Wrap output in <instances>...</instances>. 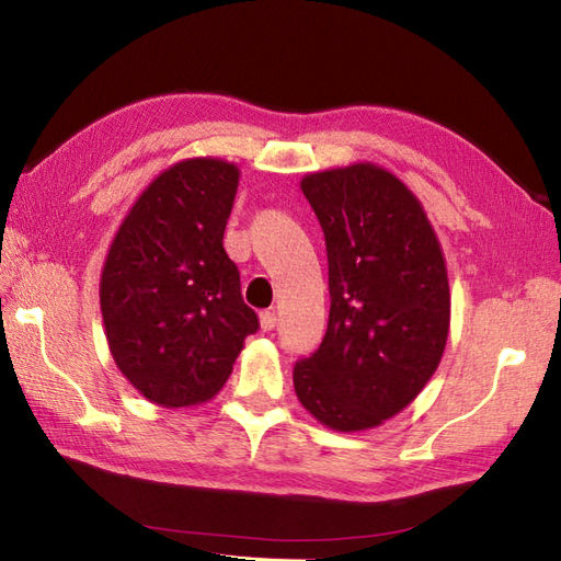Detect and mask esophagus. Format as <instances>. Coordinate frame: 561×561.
Masks as SVG:
<instances>
[{
  "label": "esophagus",
  "mask_w": 561,
  "mask_h": 561,
  "mask_svg": "<svg viewBox=\"0 0 561 561\" xmlns=\"http://www.w3.org/2000/svg\"><path fill=\"white\" fill-rule=\"evenodd\" d=\"M277 325V313H274V308H267V311H260V328L270 332Z\"/></svg>",
  "instance_id": "obj_1"
}]
</instances>
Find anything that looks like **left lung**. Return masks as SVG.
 <instances>
[{
	"instance_id": "left-lung-1",
	"label": "left lung",
	"mask_w": 561,
	"mask_h": 561,
	"mask_svg": "<svg viewBox=\"0 0 561 561\" xmlns=\"http://www.w3.org/2000/svg\"><path fill=\"white\" fill-rule=\"evenodd\" d=\"M301 190L323 226L330 318L294 390L335 432L380 426L420 396L450 328L444 250L422 202L376 163L308 173Z\"/></svg>"
}]
</instances>
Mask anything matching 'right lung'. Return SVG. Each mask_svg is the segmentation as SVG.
Wrapping results in <instances>:
<instances>
[{
    "label": "right lung",
    "instance_id": "right-lung-1",
    "mask_svg": "<svg viewBox=\"0 0 561 561\" xmlns=\"http://www.w3.org/2000/svg\"><path fill=\"white\" fill-rule=\"evenodd\" d=\"M236 163L197 157L159 173L127 211L101 272L115 366L161 408L211 400L260 328L224 250Z\"/></svg>",
    "mask_w": 561,
    "mask_h": 561
}]
</instances>
